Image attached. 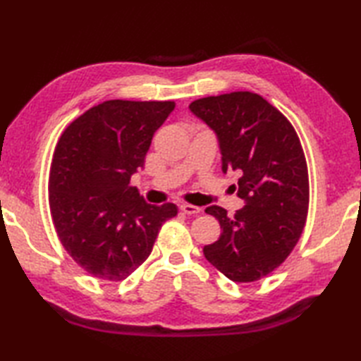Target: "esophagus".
Wrapping results in <instances>:
<instances>
[{
    "instance_id": "esophagus-1",
    "label": "esophagus",
    "mask_w": 361,
    "mask_h": 361,
    "mask_svg": "<svg viewBox=\"0 0 361 361\" xmlns=\"http://www.w3.org/2000/svg\"><path fill=\"white\" fill-rule=\"evenodd\" d=\"M180 209H181L183 212H185V214H188V216H197V214L202 211L200 208H198V206L188 204V203H183V204L180 206Z\"/></svg>"
}]
</instances>
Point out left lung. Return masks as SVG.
<instances>
[{"mask_svg": "<svg viewBox=\"0 0 361 361\" xmlns=\"http://www.w3.org/2000/svg\"><path fill=\"white\" fill-rule=\"evenodd\" d=\"M217 135L221 171H240L237 190L247 203L233 217L220 206L204 212L221 228L204 257L234 282H255L293 251L307 219L309 173L293 126L250 91L197 99L189 105Z\"/></svg>", "mask_w": 361, "mask_h": 361, "instance_id": "obj_1", "label": "left lung"}]
</instances>
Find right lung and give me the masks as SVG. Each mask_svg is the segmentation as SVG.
Masks as SVG:
<instances>
[{"label": "right lung", "instance_id": "obj_1", "mask_svg": "<svg viewBox=\"0 0 361 361\" xmlns=\"http://www.w3.org/2000/svg\"><path fill=\"white\" fill-rule=\"evenodd\" d=\"M173 109L171 101H105L60 136L49 171L52 221L68 255L97 279L132 274L178 212L173 203L147 204L128 186Z\"/></svg>", "mask_w": 361, "mask_h": 361}]
</instances>
